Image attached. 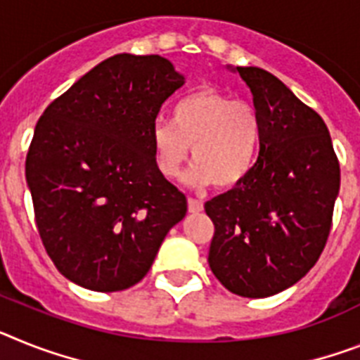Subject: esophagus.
Segmentation results:
<instances>
[{"label":"esophagus","mask_w":360,"mask_h":360,"mask_svg":"<svg viewBox=\"0 0 360 360\" xmlns=\"http://www.w3.org/2000/svg\"><path fill=\"white\" fill-rule=\"evenodd\" d=\"M188 210L192 214H198L203 210V203L199 201V199H194V198H188Z\"/></svg>","instance_id":"34e87169"}]
</instances>
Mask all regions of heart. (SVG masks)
Returning a JSON list of instances; mask_svg holds the SVG:
<instances>
[{
  "label": "heart",
  "mask_w": 360,
  "mask_h": 360,
  "mask_svg": "<svg viewBox=\"0 0 360 360\" xmlns=\"http://www.w3.org/2000/svg\"><path fill=\"white\" fill-rule=\"evenodd\" d=\"M262 119L255 104L216 89H199L172 105L170 122L152 129L155 165L165 177L181 174L192 148V186L232 188L247 179L258 159Z\"/></svg>",
  "instance_id": "heart-1"
}]
</instances>
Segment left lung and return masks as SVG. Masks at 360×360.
<instances>
[{"mask_svg":"<svg viewBox=\"0 0 360 360\" xmlns=\"http://www.w3.org/2000/svg\"><path fill=\"white\" fill-rule=\"evenodd\" d=\"M262 119L247 179L205 203L214 223L208 265L234 295L273 297L320 258L333 221L340 165L328 126L274 75L236 68Z\"/></svg>","mask_w":360,"mask_h":360,"instance_id":"1","label":"left lung"}]
</instances>
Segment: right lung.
I'll use <instances>...</instances> for the list:
<instances>
[{
  "instance_id": "right-lung-1",
  "label": "right lung",
  "mask_w": 360,
  "mask_h": 360,
  "mask_svg": "<svg viewBox=\"0 0 360 360\" xmlns=\"http://www.w3.org/2000/svg\"><path fill=\"white\" fill-rule=\"evenodd\" d=\"M185 77L159 54H115L54 98L25 161L41 243L86 289L141 282L186 198L155 165L152 129Z\"/></svg>"
}]
</instances>
